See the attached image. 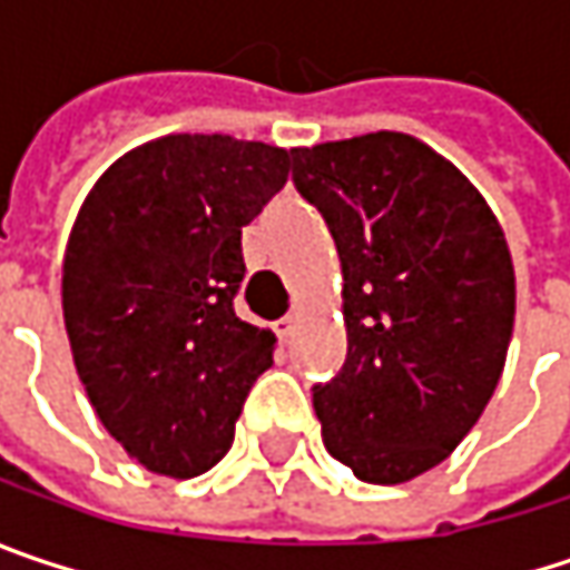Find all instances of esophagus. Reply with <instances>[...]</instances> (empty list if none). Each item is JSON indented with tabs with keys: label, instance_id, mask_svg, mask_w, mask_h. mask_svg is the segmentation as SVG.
<instances>
[{
	"label": "esophagus",
	"instance_id": "1",
	"mask_svg": "<svg viewBox=\"0 0 570 570\" xmlns=\"http://www.w3.org/2000/svg\"><path fill=\"white\" fill-rule=\"evenodd\" d=\"M295 321H298V307H292V311L278 321V327H275V331H278V337H288V334L295 331Z\"/></svg>",
	"mask_w": 570,
	"mask_h": 570
}]
</instances>
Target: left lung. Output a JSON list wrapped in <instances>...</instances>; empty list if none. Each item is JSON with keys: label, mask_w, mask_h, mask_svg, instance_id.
I'll return each instance as SVG.
<instances>
[{"label": "left lung", "mask_w": 570, "mask_h": 570, "mask_svg": "<svg viewBox=\"0 0 570 570\" xmlns=\"http://www.w3.org/2000/svg\"><path fill=\"white\" fill-rule=\"evenodd\" d=\"M292 178L344 268L346 363L314 386L324 448L366 483H409L464 441L503 376L507 233L444 155L405 132L295 148Z\"/></svg>", "instance_id": "1"}]
</instances>
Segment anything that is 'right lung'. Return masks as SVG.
Wrapping results in <instances>:
<instances>
[{
	"label": "right lung",
	"mask_w": 570,
	"mask_h": 570,
	"mask_svg": "<svg viewBox=\"0 0 570 570\" xmlns=\"http://www.w3.org/2000/svg\"><path fill=\"white\" fill-rule=\"evenodd\" d=\"M295 148L175 132L116 158L67 236L63 327L102 428L145 470L187 480L233 444L275 334L236 317L243 226Z\"/></svg>",
	"instance_id": "add662e5"
}]
</instances>
